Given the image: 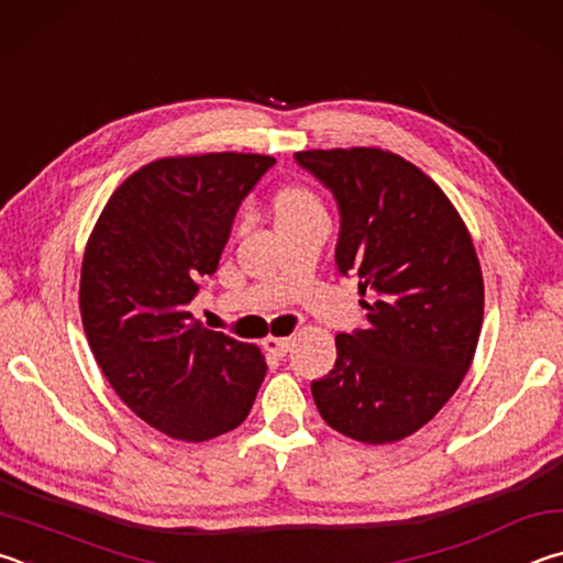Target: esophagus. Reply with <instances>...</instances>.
<instances>
[{
	"instance_id": "1",
	"label": "esophagus",
	"mask_w": 563,
	"mask_h": 563,
	"mask_svg": "<svg viewBox=\"0 0 563 563\" xmlns=\"http://www.w3.org/2000/svg\"><path fill=\"white\" fill-rule=\"evenodd\" d=\"M294 346L291 336H269L264 339V349L272 353V356H287L289 349Z\"/></svg>"
}]
</instances>
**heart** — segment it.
<instances>
[{"instance_id": "obj_1", "label": "heart", "mask_w": 563, "mask_h": 563, "mask_svg": "<svg viewBox=\"0 0 563 563\" xmlns=\"http://www.w3.org/2000/svg\"><path fill=\"white\" fill-rule=\"evenodd\" d=\"M313 210H321L317 195L303 187H289L276 197V222L287 220V217H299Z\"/></svg>"}]
</instances>
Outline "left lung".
<instances>
[{
  "label": "left lung",
  "mask_w": 563,
  "mask_h": 563,
  "mask_svg": "<svg viewBox=\"0 0 563 563\" xmlns=\"http://www.w3.org/2000/svg\"><path fill=\"white\" fill-rule=\"evenodd\" d=\"M336 197V264L358 276L368 327L336 336V366L311 383L341 435L386 445L412 435L460 388L485 317V282L465 222L430 177L380 147L301 151Z\"/></svg>",
  "instance_id": "1"
}]
</instances>
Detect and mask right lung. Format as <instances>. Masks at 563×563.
<instances>
[{"label": "right lung", "mask_w": 563, "mask_h": 563, "mask_svg": "<svg viewBox=\"0 0 563 563\" xmlns=\"http://www.w3.org/2000/svg\"><path fill=\"white\" fill-rule=\"evenodd\" d=\"M274 163L256 153L161 157L121 183L88 236L78 291L88 346L118 398L175 440L242 426L266 376L254 343L202 329L187 303Z\"/></svg>", "instance_id": "1"}]
</instances>
